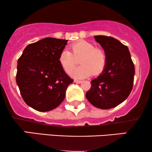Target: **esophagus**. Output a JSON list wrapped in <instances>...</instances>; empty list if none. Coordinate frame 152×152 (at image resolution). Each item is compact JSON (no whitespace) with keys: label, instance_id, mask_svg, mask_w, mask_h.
I'll return each mask as SVG.
<instances>
[{"label":"esophagus","instance_id":"34e87169","mask_svg":"<svg viewBox=\"0 0 152 152\" xmlns=\"http://www.w3.org/2000/svg\"><path fill=\"white\" fill-rule=\"evenodd\" d=\"M74 82L75 83H77V84H80V83H82L81 80H74Z\"/></svg>","mask_w":152,"mask_h":152}]
</instances>
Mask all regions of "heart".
I'll use <instances>...</instances> for the list:
<instances>
[{
    "mask_svg": "<svg viewBox=\"0 0 152 152\" xmlns=\"http://www.w3.org/2000/svg\"><path fill=\"white\" fill-rule=\"evenodd\" d=\"M72 53L63 50L59 55V62L65 72L69 74L77 65L76 60L79 58L80 67L72 72V77L78 79L87 77L91 75H96L104 69L107 55L102 48H95L91 42L81 40L71 45Z\"/></svg>",
    "mask_w": 152,
    "mask_h": 152,
    "instance_id": "b5f03b06",
    "label": "heart"
}]
</instances>
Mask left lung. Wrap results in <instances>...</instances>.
Instances as JSON below:
<instances>
[{"instance_id":"8db88e82","label":"left lung","mask_w":152,"mask_h":152,"mask_svg":"<svg viewBox=\"0 0 152 152\" xmlns=\"http://www.w3.org/2000/svg\"><path fill=\"white\" fill-rule=\"evenodd\" d=\"M107 55L102 72L91 81L86 93L88 101L96 107L108 110L123 102L133 87L134 65L126 45L112 37L96 35Z\"/></svg>"}]
</instances>
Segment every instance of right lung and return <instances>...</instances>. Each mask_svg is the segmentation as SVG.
<instances>
[{"mask_svg":"<svg viewBox=\"0 0 152 152\" xmlns=\"http://www.w3.org/2000/svg\"><path fill=\"white\" fill-rule=\"evenodd\" d=\"M67 41L45 37L28 45L18 60L16 83L25 102L37 111L58 107L73 82L59 62Z\"/></svg>","mask_w":152,"mask_h":152,"instance_id":"obj_1","label":"right lung"}]
</instances>
